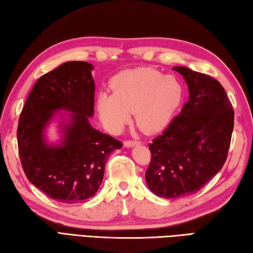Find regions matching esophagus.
Instances as JSON below:
<instances>
[{
	"label": "esophagus",
	"mask_w": 253,
	"mask_h": 253,
	"mask_svg": "<svg viewBox=\"0 0 253 253\" xmlns=\"http://www.w3.org/2000/svg\"><path fill=\"white\" fill-rule=\"evenodd\" d=\"M139 142L136 140H125L124 141V145L126 146V148H131V146L138 144Z\"/></svg>",
	"instance_id": "1"
}]
</instances>
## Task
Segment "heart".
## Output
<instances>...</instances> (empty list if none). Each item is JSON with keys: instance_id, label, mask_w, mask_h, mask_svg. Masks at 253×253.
<instances>
[{"instance_id": "heart-1", "label": "heart", "mask_w": 253, "mask_h": 253, "mask_svg": "<svg viewBox=\"0 0 253 253\" xmlns=\"http://www.w3.org/2000/svg\"><path fill=\"white\" fill-rule=\"evenodd\" d=\"M111 86L113 93H100L97 105L100 119L112 132L124 128L131 112L143 132L162 130L177 113L184 92L175 76L150 67L122 71Z\"/></svg>"}]
</instances>
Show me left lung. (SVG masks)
I'll return each mask as SVG.
<instances>
[{
    "label": "left lung",
    "instance_id": "1",
    "mask_svg": "<svg viewBox=\"0 0 253 253\" xmlns=\"http://www.w3.org/2000/svg\"><path fill=\"white\" fill-rule=\"evenodd\" d=\"M189 87V101L149 144V189L162 198L197 193L224 165L234 128V110L224 88L209 75L174 67Z\"/></svg>",
    "mask_w": 253,
    "mask_h": 253
}]
</instances>
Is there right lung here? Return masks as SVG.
<instances>
[{
	"instance_id": "1",
	"label": "right lung",
	"mask_w": 253,
	"mask_h": 253,
	"mask_svg": "<svg viewBox=\"0 0 253 253\" xmlns=\"http://www.w3.org/2000/svg\"><path fill=\"white\" fill-rule=\"evenodd\" d=\"M92 69L85 61H69L42 75L19 117L17 141L26 177L63 204L83 203L95 196L110 154L123 146L89 124L96 89ZM59 109L72 114L60 125L63 140L48 145L44 129Z\"/></svg>"
}]
</instances>
